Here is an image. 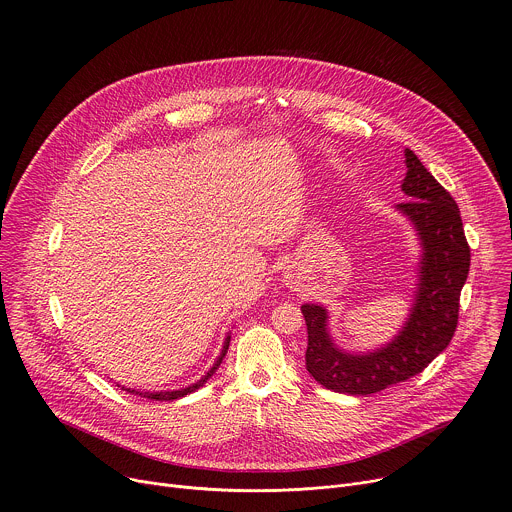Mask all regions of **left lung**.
Segmentation results:
<instances>
[{
  "instance_id": "obj_1",
  "label": "left lung",
  "mask_w": 512,
  "mask_h": 512,
  "mask_svg": "<svg viewBox=\"0 0 512 512\" xmlns=\"http://www.w3.org/2000/svg\"><path fill=\"white\" fill-rule=\"evenodd\" d=\"M408 174L402 184L408 202L398 204L423 245L415 305L398 338L364 356L340 352L326 332V310L303 305L307 322L308 374L324 388L370 396L423 372L451 342L459 320V297L469 275L471 249L459 207L451 194L406 148Z\"/></svg>"
}]
</instances>
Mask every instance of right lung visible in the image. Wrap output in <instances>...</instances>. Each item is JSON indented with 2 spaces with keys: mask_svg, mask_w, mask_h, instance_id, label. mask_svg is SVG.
Wrapping results in <instances>:
<instances>
[{
  "mask_svg": "<svg viewBox=\"0 0 512 512\" xmlns=\"http://www.w3.org/2000/svg\"><path fill=\"white\" fill-rule=\"evenodd\" d=\"M229 336H227V340H225V344H223V350H221V356L217 358V362L213 364V368L205 374L204 378L200 380V382H196L194 386H190V388H184V390H176V392H154V394H150V392H144V394H140V392H134V390H126V392H130V394H138V396H144V398H148V400H156V402H172V400H178V398H184V396H188V394H192V392H196L198 388H202L205 382L215 374V370L219 368V364H221V360H223V356H225V352H227V348H229Z\"/></svg>",
  "mask_w": 512,
  "mask_h": 512,
  "instance_id": "obj_1",
  "label": "right lung"
}]
</instances>
